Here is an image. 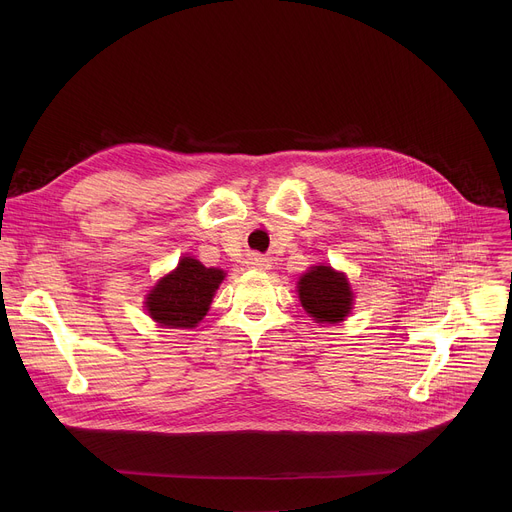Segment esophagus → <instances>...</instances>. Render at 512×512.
I'll return each instance as SVG.
<instances>
[{
  "label": "esophagus",
  "mask_w": 512,
  "mask_h": 512,
  "mask_svg": "<svg viewBox=\"0 0 512 512\" xmlns=\"http://www.w3.org/2000/svg\"><path fill=\"white\" fill-rule=\"evenodd\" d=\"M249 265H251V267H255V269H267V267H269V259H267V257H263V255L253 253V255L249 257Z\"/></svg>",
  "instance_id": "obj_1"
}]
</instances>
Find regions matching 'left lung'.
<instances>
[{
  "label": "left lung",
  "mask_w": 512,
  "mask_h": 512,
  "mask_svg": "<svg viewBox=\"0 0 512 512\" xmlns=\"http://www.w3.org/2000/svg\"><path fill=\"white\" fill-rule=\"evenodd\" d=\"M298 294L304 310L322 324L342 322L352 308V291L346 277L328 265H316L304 273Z\"/></svg>",
  "instance_id": "8db88e82"
}]
</instances>
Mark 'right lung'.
Segmentation results:
<instances>
[{
  "instance_id": "right-lung-1",
  "label": "right lung",
  "mask_w": 512,
  "mask_h": 512,
  "mask_svg": "<svg viewBox=\"0 0 512 512\" xmlns=\"http://www.w3.org/2000/svg\"><path fill=\"white\" fill-rule=\"evenodd\" d=\"M225 271L204 267L192 257H184L178 267L160 279L150 291L148 314L166 328H194L208 312L218 283Z\"/></svg>"
}]
</instances>
